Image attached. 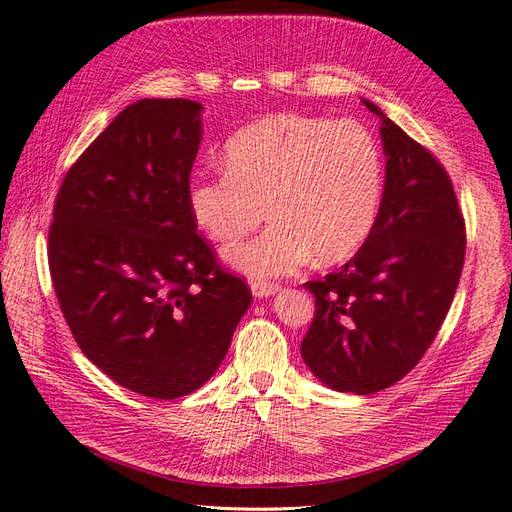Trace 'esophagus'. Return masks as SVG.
I'll return each instance as SVG.
<instances>
[{
    "label": "esophagus",
    "mask_w": 512,
    "mask_h": 512,
    "mask_svg": "<svg viewBox=\"0 0 512 512\" xmlns=\"http://www.w3.org/2000/svg\"><path fill=\"white\" fill-rule=\"evenodd\" d=\"M252 294L258 299H267V297H273V294L280 292V286L277 284H271V282H252Z\"/></svg>",
    "instance_id": "34e87169"
}]
</instances>
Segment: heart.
I'll return each mask as SVG.
<instances>
[{
  "instance_id": "heart-1",
  "label": "heart",
  "mask_w": 512,
  "mask_h": 512,
  "mask_svg": "<svg viewBox=\"0 0 512 512\" xmlns=\"http://www.w3.org/2000/svg\"><path fill=\"white\" fill-rule=\"evenodd\" d=\"M382 188L380 149L363 126L282 113L230 136L224 166L194 175L188 203L198 228L220 243L241 239L271 211L262 235L222 258L252 277H275L314 254L322 265L350 258L376 226Z\"/></svg>"
}]
</instances>
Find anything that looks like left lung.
I'll return each mask as SVG.
<instances>
[{
    "label": "left lung",
    "instance_id": "8db88e82",
    "mask_svg": "<svg viewBox=\"0 0 512 512\" xmlns=\"http://www.w3.org/2000/svg\"><path fill=\"white\" fill-rule=\"evenodd\" d=\"M384 192L374 230L346 265L307 282L316 316L301 356L333 391L389 389L421 361L453 303L466 226L453 183L431 153L382 113Z\"/></svg>",
    "mask_w": 512,
    "mask_h": 512
}]
</instances>
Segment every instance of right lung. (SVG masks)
Wrapping results in <instances>:
<instances>
[{"instance_id":"obj_1","label":"right lung","mask_w":512,"mask_h":512,"mask_svg":"<svg viewBox=\"0 0 512 512\" xmlns=\"http://www.w3.org/2000/svg\"><path fill=\"white\" fill-rule=\"evenodd\" d=\"M203 104L138 100L74 162L49 230L59 307L87 359L126 389L177 399L230 348L252 294L198 237L188 192Z\"/></svg>"}]
</instances>
